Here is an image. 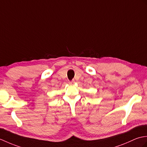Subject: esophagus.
<instances>
[{
  "mask_svg": "<svg viewBox=\"0 0 147 147\" xmlns=\"http://www.w3.org/2000/svg\"><path fill=\"white\" fill-rule=\"evenodd\" d=\"M74 83H75V80H71V81H69V84H74Z\"/></svg>",
  "mask_w": 147,
  "mask_h": 147,
  "instance_id": "1",
  "label": "esophagus"
}]
</instances>
